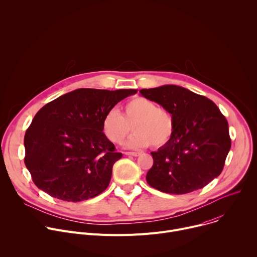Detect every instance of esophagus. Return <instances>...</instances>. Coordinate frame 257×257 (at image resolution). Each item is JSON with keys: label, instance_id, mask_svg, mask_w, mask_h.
Returning a JSON list of instances; mask_svg holds the SVG:
<instances>
[{"label": "esophagus", "instance_id": "1", "mask_svg": "<svg viewBox=\"0 0 257 257\" xmlns=\"http://www.w3.org/2000/svg\"><path fill=\"white\" fill-rule=\"evenodd\" d=\"M126 156H132V157H138L140 154L137 152H126L125 153Z\"/></svg>", "mask_w": 257, "mask_h": 257}]
</instances>
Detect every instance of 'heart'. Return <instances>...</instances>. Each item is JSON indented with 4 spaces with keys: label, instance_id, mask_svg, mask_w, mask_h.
<instances>
[{
    "label": "heart",
    "instance_id": "heart-1",
    "mask_svg": "<svg viewBox=\"0 0 257 257\" xmlns=\"http://www.w3.org/2000/svg\"><path fill=\"white\" fill-rule=\"evenodd\" d=\"M134 135L127 142L130 149H143L149 145L161 148L172 137L175 120L167 108L142 96L128 100L120 115L115 109L108 111L101 123L104 136L113 143L121 144L131 132Z\"/></svg>",
    "mask_w": 257,
    "mask_h": 257
}]
</instances>
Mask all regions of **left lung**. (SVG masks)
<instances>
[{
  "label": "left lung",
  "mask_w": 257,
  "mask_h": 257,
  "mask_svg": "<svg viewBox=\"0 0 257 257\" xmlns=\"http://www.w3.org/2000/svg\"><path fill=\"white\" fill-rule=\"evenodd\" d=\"M174 117L171 139L153 152L149 185L170 194H186L206 186L222 173L231 149L229 125L216 104L184 87L141 89Z\"/></svg>",
  "instance_id": "8db88e82"
}]
</instances>
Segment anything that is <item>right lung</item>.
Segmentation results:
<instances>
[{
	"label": "right lung",
	"mask_w": 257,
	"mask_h": 257,
	"mask_svg": "<svg viewBox=\"0 0 257 257\" xmlns=\"http://www.w3.org/2000/svg\"><path fill=\"white\" fill-rule=\"evenodd\" d=\"M136 89L79 88L44 105L24 136V163L49 195L78 202L106 189L122 158L103 134L104 115Z\"/></svg>",
	"instance_id": "obj_1"
}]
</instances>
